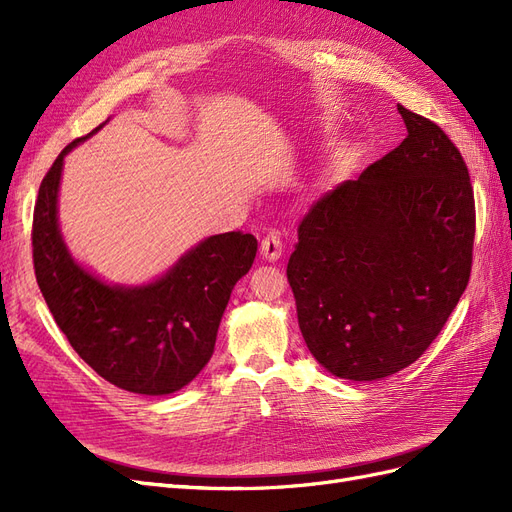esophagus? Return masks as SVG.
<instances>
[{
  "label": "esophagus",
  "instance_id": "1",
  "mask_svg": "<svg viewBox=\"0 0 512 512\" xmlns=\"http://www.w3.org/2000/svg\"><path fill=\"white\" fill-rule=\"evenodd\" d=\"M260 254H262V258L269 260V262L280 260V256H282V241H280V235H275V232H271V235H267L265 239H262V243H260Z\"/></svg>",
  "mask_w": 512,
  "mask_h": 512
}]
</instances>
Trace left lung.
<instances>
[{
  "label": "left lung",
  "mask_w": 512,
  "mask_h": 512,
  "mask_svg": "<svg viewBox=\"0 0 512 512\" xmlns=\"http://www.w3.org/2000/svg\"><path fill=\"white\" fill-rule=\"evenodd\" d=\"M397 111L408 136L309 209L286 269L309 352L344 380L412 365L472 271L468 166L440 126Z\"/></svg>",
  "instance_id": "obj_1"
}]
</instances>
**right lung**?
<instances>
[{
    "label": "right lung",
    "instance_id": "1",
    "mask_svg": "<svg viewBox=\"0 0 512 512\" xmlns=\"http://www.w3.org/2000/svg\"><path fill=\"white\" fill-rule=\"evenodd\" d=\"M102 126L61 151L40 183L36 280L57 327L98 376L130 393L168 395L209 363L230 292L252 269L258 241L243 232L207 237L141 286L108 284L85 269L61 237L59 183L68 153Z\"/></svg>",
    "mask_w": 512,
    "mask_h": 512
}]
</instances>
